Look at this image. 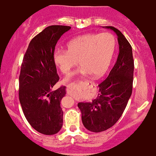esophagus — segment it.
Listing matches in <instances>:
<instances>
[{"label":"esophagus","instance_id":"1","mask_svg":"<svg viewBox=\"0 0 156 156\" xmlns=\"http://www.w3.org/2000/svg\"><path fill=\"white\" fill-rule=\"evenodd\" d=\"M77 90V87L74 84H70L67 86V90L69 94H73Z\"/></svg>","mask_w":156,"mask_h":156}]
</instances>
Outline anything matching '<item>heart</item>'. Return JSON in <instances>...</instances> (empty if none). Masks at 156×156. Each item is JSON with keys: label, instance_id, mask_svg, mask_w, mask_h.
I'll return each instance as SVG.
<instances>
[{"label": "heart", "instance_id": "heart-1", "mask_svg": "<svg viewBox=\"0 0 156 156\" xmlns=\"http://www.w3.org/2000/svg\"><path fill=\"white\" fill-rule=\"evenodd\" d=\"M66 45L67 49H55L53 60L62 74H68L78 61L79 69L64 80L69 83L76 76L91 74L99 77L104 74L115 54L116 40L110 33L85 34L71 39Z\"/></svg>", "mask_w": 156, "mask_h": 156}]
</instances>
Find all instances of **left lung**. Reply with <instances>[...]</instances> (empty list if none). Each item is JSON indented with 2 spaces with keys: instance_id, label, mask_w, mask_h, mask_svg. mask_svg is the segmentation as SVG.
Here are the masks:
<instances>
[{
  "instance_id": "1",
  "label": "left lung",
  "mask_w": 156,
  "mask_h": 156,
  "mask_svg": "<svg viewBox=\"0 0 156 156\" xmlns=\"http://www.w3.org/2000/svg\"><path fill=\"white\" fill-rule=\"evenodd\" d=\"M118 37L119 54L108 77L98 85V94L91 102H78L82 121L87 130L101 132L120 119L132 93L134 60L132 48L119 30L105 26Z\"/></svg>"
}]
</instances>
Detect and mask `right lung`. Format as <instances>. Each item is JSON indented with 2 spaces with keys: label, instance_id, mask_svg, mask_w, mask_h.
Here are the masks:
<instances>
[{
  "label": "right lung",
  "instance_id": "obj_1",
  "mask_svg": "<svg viewBox=\"0 0 156 156\" xmlns=\"http://www.w3.org/2000/svg\"><path fill=\"white\" fill-rule=\"evenodd\" d=\"M70 29L66 25L45 28L31 40L21 64L20 103L29 123L43 135H55L62 126L60 104L66 90V87L53 90L59 80L53 54L62 35Z\"/></svg>",
  "mask_w": 156,
  "mask_h": 156
}]
</instances>
